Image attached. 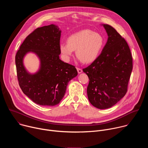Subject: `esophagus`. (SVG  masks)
Masks as SVG:
<instances>
[{"mask_svg": "<svg viewBox=\"0 0 148 148\" xmlns=\"http://www.w3.org/2000/svg\"><path fill=\"white\" fill-rule=\"evenodd\" d=\"M77 71H78V74H81L82 72V70L79 68H77Z\"/></svg>", "mask_w": 148, "mask_h": 148, "instance_id": "obj_1", "label": "esophagus"}]
</instances>
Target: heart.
<instances>
[{
  "label": "heart",
  "mask_w": 148,
  "mask_h": 148,
  "mask_svg": "<svg viewBox=\"0 0 148 148\" xmlns=\"http://www.w3.org/2000/svg\"><path fill=\"white\" fill-rule=\"evenodd\" d=\"M103 37L90 29H84L70 36L67 43L60 45V51L66 61H69L76 50L77 57L88 64L94 61L101 53L105 45Z\"/></svg>",
  "instance_id": "b5f03b06"
}]
</instances>
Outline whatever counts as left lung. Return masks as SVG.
Listing matches in <instances>:
<instances>
[{"label": "left lung", "instance_id": "1", "mask_svg": "<svg viewBox=\"0 0 148 148\" xmlns=\"http://www.w3.org/2000/svg\"><path fill=\"white\" fill-rule=\"evenodd\" d=\"M108 40L99 57L84 69L89 78L87 95L94 107L100 109L112 107L127 91L132 70V57L125 40L108 25H101Z\"/></svg>", "mask_w": 148, "mask_h": 148}]
</instances>
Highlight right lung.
Wrapping results in <instances>:
<instances>
[{"instance_id": "obj_1", "label": "right lung", "mask_w": 148, "mask_h": 148, "mask_svg": "<svg viewBox=\"0 0 148 148\" xmlns=\"http://www.w3.org/2000/svg\"><path fill=\"white\" fill-rule=\"evenodd\" d=\"M61 31L50 25L38 27L29 34L17 51L15 62L19 86L36 103L54 106L64 97L69 81L78 75L74 66L60 59ZM35 53L40 61L39 70L29 73L24 65V57Z\"/></svg>"}]
</instances>
